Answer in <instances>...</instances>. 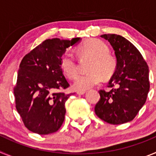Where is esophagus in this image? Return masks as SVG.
Listing matches in <instances>:
<instances>
[{
    "instance_id": "1",
    "label": "esophagus",
    "mask_w": 156,
    "mask_h": 156,
    "mask_svg": "<svg viewBox=\"0 0 156 156\" xmlns=\"http://www.w3.org/2000/svg\"><path fill=\"white\" fill-rule=\"evenodd\" d=\"M85 92H86L85 90H77L76 94L79 95H82V94H84Z\"/></svg>"
}]
</instances>
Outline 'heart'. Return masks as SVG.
I'll list each match as a JSON object with an SVG mask.
<instances>
[{
	"instance_id": "heart-1",
	"label": "heart",
	"mask_w": 156,
	"mask_h": 156,
	"mask_svg": "<svg viewBox=\"0 0 156 156\" xmlns=\"http://www.w3.org/2000/svg\"><path fill=\"white\" fill-rule=\"evenodd\" d=\"M79 51L82 55L94 58L90 66L89 73L78 76L73 82L75 90H85L98 84L105 78H108L115 72L116 60L109 54V48L102 41L90 39L80 46ZM61 67L69 78L73 79L79 73V64L70 49L66 50L61 57Z\"/></svg>"
}]
</instances>
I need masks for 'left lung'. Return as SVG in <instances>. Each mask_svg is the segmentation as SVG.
<instances>
[{
  "mask_svg": "<svg viewBox=\"0 0 156 156\" xmlns=\"http://www.w3.org/2000/svg\"><path fill=\"white\" fill-rule=\"evenodd\" d=\"M101 37L113 48L117 62L107 86L111 90H99L94 112L105 122L122 124L133 120L145 103L150 88L148 66L136 47L124 37L116 34Z\"/></svg>",
  "mask_w": 156,
  "mask_h": 156,
  "instance_id": "8db88e82",
  "label": "left lung"
}]
</instances>
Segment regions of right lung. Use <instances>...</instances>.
<instances>
[{"instance_id": "1", "label": "right lung", "mask_w": 156, "mask_h": 156, "mask_svg": "<svg viewBox=\"0 0 156 156\" xmlns=\"http://www.w3.org/2000/svg\"><path fill=\"white\" fill-rule=\"evenodd\" d=\"M80 41L48 39L23 57L14 87L16 107L25 126L34 133L49 134L64 122L65 103L72 94L62 90L69 87L61 67L66 49Z\"/></svg>"}]
</instances>
